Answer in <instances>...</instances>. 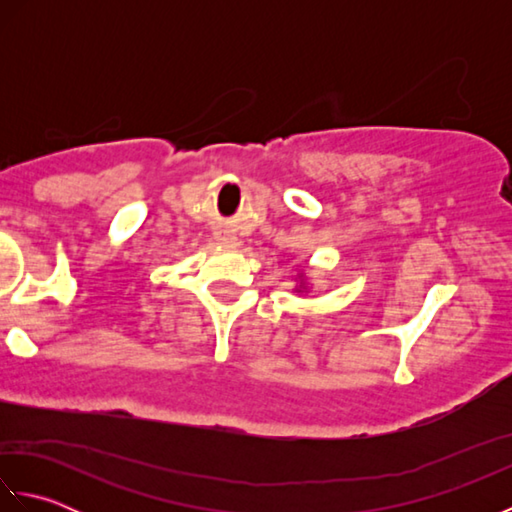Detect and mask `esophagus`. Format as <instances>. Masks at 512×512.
I'll return each mask as SVG.
<instances>
[{"label": "esophagus", "instance_id": "34e87169", "mask_svg": "<svg viewBox=\"0 0 512 512\" xmlns=\"http://www.w3.org/2000/svg\"><path fill=\"white\" fill-rule=\"evenodd\" d=\"M220 242H224V244H231V246H235V244H237V239H235V237H220Z\"/></svg>", "mask_w": 512, "mask_h": 512}]
</instances>
